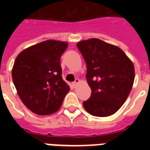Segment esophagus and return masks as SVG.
I'll list each match as a JSON object with an SVG mask.
<instances>
[{"label": "esophagus", "mask_w": 150, "mask_h": 150, "mask_svg": "<svg viewBox=\"0 0 150 150\" xmlns=\"http://www.w3.org/2000/svg\"><path fill=\"white\" fill-rule=\"evenodd\" d=\"M79 83V79H75V80L73 83H72V85H73V87H75L76 85H77V83Z\"/></svg>", "instance_id": "34e87169"}]
</instances>
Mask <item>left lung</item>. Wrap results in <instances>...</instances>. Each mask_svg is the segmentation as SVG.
<instances>
[{
    "label": "left lung",
    "mask_w": 150,
    "mask_h": 150,
    "mask_svg": "<svg viewBox=\"0 0 150 150\" xmlns=\"http://www.w3.org/2000/svg\"><path fill=\"white\" fill-rule=\"evenodd\" d=\"M87 64L91 94L83 105L95 116L112 115L125 102L134 81V66L119 47L97 38L77 43Z\"/></svg>",
    "instance_id": "8db88e82"
}]
</instances>
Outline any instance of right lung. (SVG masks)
Returning <instances> with one entry per match:
<instances>
[{
  "mask_svg": "<svg viewBox=\"0 0 150 150\" xmlns=\"http://www.w3.org/2000/svg\"><path fill=\"white\" fill-rule=\"evenodd\" d=\"M67 46L65 42L47 40L24 50L15 60L12 77L18 96L38 115L57 112L70 91L60 65Z\"/></svg>",
  "mask_w": 150,
  "mask_h": 150,
  "instance_id": "right-lung-1",
  "label": "right lung"
}]
</instances>
